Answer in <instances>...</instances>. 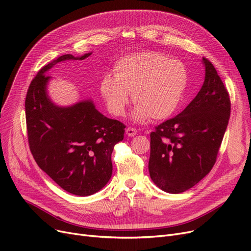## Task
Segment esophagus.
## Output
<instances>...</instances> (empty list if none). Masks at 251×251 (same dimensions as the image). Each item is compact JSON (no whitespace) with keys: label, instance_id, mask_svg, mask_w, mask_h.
Wrapping results in <instances>:
<instances>
[{"label":"esophagus","instance_id":"obj_1","mask_svg":"<svg viewBox=\"0 0 251 251\" xmlns=\"http://www.w3.org/2000/svg\"><path fill=\"white\" fill-rule=\"evenodd\" d=\"M125 132H126V134H127L128 136L132 137V136L136 135V133H137V130H136L135 128H133V127H128V128H126Z\"/></svg>","mask_w":251,"mask_h":251}]
</instances>
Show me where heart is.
<instances>
[{
    "instance_id": "heart-1",
    "label": "heart",
    "mask_w": 251,
    "mask_h": 251,
    "mask_svg": "<svg viewBox=\"0 0 251 251\" xmlns=\"http://www.w3.org/2000/svg\"><path fill=\"white\" fill-rule=\"evenodd\" d=\"M189 81L186 65L156 51L139 52L119 59L114 75H104L100 91L107 111L123 116L130 101L135 104L136 122L151 117L162 120L170 117L180 105Z\"/></svg>"
}]
</instances>
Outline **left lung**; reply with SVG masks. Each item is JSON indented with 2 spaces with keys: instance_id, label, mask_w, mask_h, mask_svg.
<instances>
[{
  "instance_id": "1",
  "label": "left lung",
  "mask_w": 251,
  "mask_h": 251,
  "mask_svg": "<svg viewBox=\"0 0 251 251\" xmlns=\"http://www.w3.org/2000/svg\"><path fill=\"white\" fill-rule=\"evenodd\" d=\"M202 61L205 80L198 94L151 133L150 176L170 194L191 189L210 172L230 119L227 90L213 64L205 57Z\"/></svg>"
}]
</instances>
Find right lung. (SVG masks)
<instances>
[{"instance_id": "obj_1", "label": "right lung", "mask_w": 251, "mask_h": 251, "mask_svg": "<svg viewBox=\"0 0 251 251\" xmlns=\"http://www.w3.org/2000/svg\"><path fill=\"white\" fill-rule=\"evenodd\" d=\"M65 54L43 67L31 81L25 97L28 145L38 166L60 188L73 195L90 196L100 191L113 172L112 152L123 140L125 125L106 118L92 100L58 106L47 94L53 65L65 60H83Z\"/></svg>"}]
</instances>
